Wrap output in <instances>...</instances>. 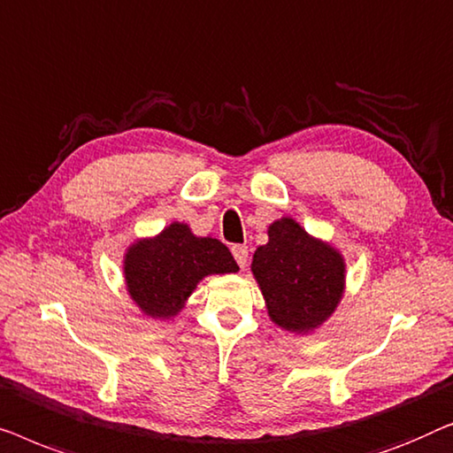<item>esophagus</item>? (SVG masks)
<instances>
[{
  "instance_id": "1",
  "label": "esophagus",
  "mask_w": 453,
  "mask_h": 453,
  "mask_svg": "<svg viewBox=\"0 0 453 453\" xmlns=\"http://www.w3.org/2000/svg\"><path fill=\"white\" fill-rule=\"evenodd\" d=\"M232 254H234L235 263H238L242 269H244V266L248 265V248L242 246V244H235V246H232Z\"/></svg>"
}]
</instances>
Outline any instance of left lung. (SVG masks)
Listing matches in <instances>:
<instances>
[{"instance_id":"8db88e82","label":"left lung","mask_w":453,"mask_h":453,"mask_svg":"<svg viewBox=\"0 0 453 453\" xmlns=\"http://www.w3.org/2000/svg\"><path fill=\"white\" fill-rule=\"evenodd\" d=\"M269 242L252 257V275L279 328L308 334L320 328L345 293V258L293 218L273 221Z\"/></svg>"}]
</instances>
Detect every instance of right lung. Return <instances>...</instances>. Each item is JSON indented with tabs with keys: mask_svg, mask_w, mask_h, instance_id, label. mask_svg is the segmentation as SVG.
I'll return each instance as SVG.
<instances>
[{
	"mask_svg": "<svg viewBox=\"0 0 453 453\" xmlns=\"http://www.w3.org/2000/svg\"><path fill=\"white\" fill-rule=\"evenodd\" d=\"M232 252L219 240L199 238L174 221L154 238L127 248L123 273L127 291L145 316L170 320L207 275L238 273Z\"/></svg>",
	"mask_w": 453,
	"mask_h": 453,
	"instance_id": "add662e5",
	"label": "right lung"
}]
</instances>
